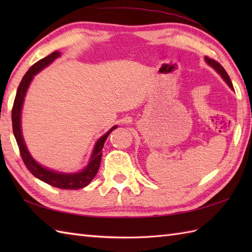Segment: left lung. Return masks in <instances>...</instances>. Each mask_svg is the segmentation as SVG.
<instances>
[{"label":"left lung","mask_w":252,"mask_h":252,"mask_svg":"<svg viewBox=\"0 0 252 252\" xmlns=\"http://www.w3.org/2000/svg\"><path fill=\"white\" fill-rule=\"evenodd\" d=\"M205 60H206V62L209 63V65H210L212 68H215L216 70H217L219 73L221 74V77L224 79V81H225V82L228 84V87L234 90V88H233V84H232V81H231V79H229L227 72L225 71V69H224V68H223V67L220 65V63H219L217 61L212 60V58H210V57L205 56Z\"/></svg>","instance_id":"obj_1"}]
</instances>
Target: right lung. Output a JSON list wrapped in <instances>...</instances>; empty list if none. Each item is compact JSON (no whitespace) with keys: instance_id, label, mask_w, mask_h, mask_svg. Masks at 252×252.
Listing matches in <instances>:
<instances>
[{"instance_id":"obj_1","label":"right lung","mask_w":252,"mask_h":252,"mask_svg":"<svg viewBox=\"0 0 252 252\" xmlns=\"http://www.w3.org/2000/svg\"><path fill=\"white\" fill-rule=\"evenodd\" d=\"M60 56H61V53L58 51L52 53L51 55L42 58V60H40L39 62H36L34 65H32L29 70L26 72L17 89V93H16V97H15L13 109H12L13 132H14V136L16 138V142H17L20 156L23 158L24 163L26 164L27 169H28L36 179L45 182V183H47L49 185L57 187V189H79L87 186L90 182L94 179L96 173H97V171L99 169V164H100V159H101V149L104 147V143L107 140L108 135L116 129L117 126H112L111 129L107 132L105 135L101 136L97 141V143H96L92 157H91L88 167L84 170H82L81 172L73 173V174L55 172V171H52L42 167V165H40L33 158L31 157V155L29 154L28 149H27L25 145L23 135H21L20 115H21V107H23L27 89H28L31 80L33 78L34 74H36L40 70H42V69L46 67L47 65H50L55 58Z\"/></svg>"}]
</instances>
